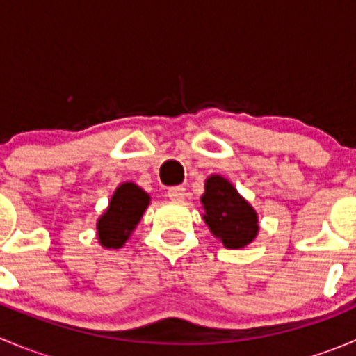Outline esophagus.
I'll return each instance as SVG.
<instances>
[{"instance_id":"obj_1","label":"esophagus","mask_w":356,"mask_h":356,"mask_svg":"<svg viewBox=\"0 0 356 356\" xmlns=\"http://www.w3.org/2000/svg\"><path fill=\"white\" fill-rule=\"evenodd\" d=\"M168 197L175 202H180L185 199V188L184 187H171L168 191Z\"/></svg>"}]
</instances>
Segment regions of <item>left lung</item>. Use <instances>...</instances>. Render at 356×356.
Returning a JSON list of instances; mask_svg holds the SVG:
<instances>
[{"mask_svg": "<svg viewBox=\"0 0 356 356\" xmlns=\"http://www.w3.org/2000/svg\"><path fill=\"white\" fill-rule=\"evenodd\" d=\"M201 202L204 209L202 218L225 248H245L257 238L259 216L255 209L223 176H209Z\"/></svg>", "mask_w": 356, "mask_h": 356, "instance_id": "1", "label": "left lung"}]
</instances>
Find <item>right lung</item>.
Instances as JSON below:
<instances>
[{
  "instance_id": "right-lung-1",
  "label": "right lung",
  "mask_w": 356,
  "mask_h": 356,
  "mask_svg": "<svg viewBox=\"0 0 356 356\" xmlns=\"http://www.w3.org/2000/svg\"><path fill=\"white\" fill-rule=\"evenodd\" d=\"M150 204V195L133 181L118 185L111 195L110 206L97 220V238L104 248H122L136 229L145 209Z\"/></svg>"
}]
</instances>
